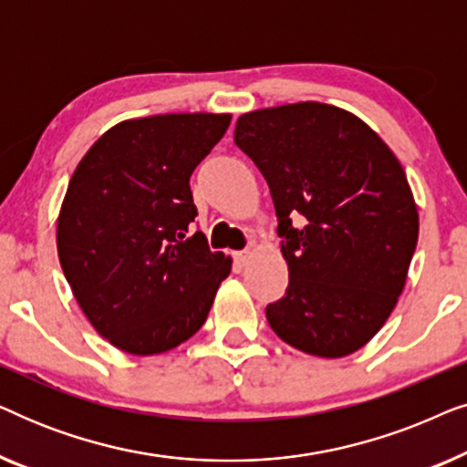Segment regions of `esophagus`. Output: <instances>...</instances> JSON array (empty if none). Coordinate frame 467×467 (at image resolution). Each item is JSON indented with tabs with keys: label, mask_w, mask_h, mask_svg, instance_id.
Instances as JSON below:
<instances>
[{
	"label": "esophagus",
	"mask_w": 467,
	"mask_h": 467,
	"mask_svg": "<svg viewBox=\"0 0 467 467\" xmlns=\"http://www.w3.org/2000/svg\"><path fill=\"white\" fill-rule=\"evenodd\" d=\"M251 257H253V253H251V251H240V253H235V254H234L235 264H238L240 267L248 265V261H251Z\"/></svg>",
	"instance_id": "esophagus-1"
}]
</instances>
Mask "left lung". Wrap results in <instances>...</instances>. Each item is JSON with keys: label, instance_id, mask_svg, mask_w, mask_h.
<instances>
[{"label": "left lung", "instance_id": "left-lung-1", "mask_svg": "<svg viewBox=\"0 0 467 467\" xmlns=\"http://www.w3.org/2000/svg\"><path fill=\"white\" fill-rule=\"evenodd\" d=\"M234 142L267 181L289 265L285 297L265 308L274 334L325 359L366 347L404 291L419 240L398 157L359 117L321 101L242 114Z\"/></svg>", "mask_w": 467, "mask_h": 467}]
</instances>
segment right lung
<instances>
[{"label": "right lung", "mask_w": 467, "mask_h": 467, "mask_svg": "<svg viewBox=\"0 0 467 467\" xmlns=\"http://www.w3.org/2000/svg\"><path fill=\"white\" fill-rule=\"evenodd\" d=\"M232 114L178 112L114 125L80 159L57 219V253L88 323L130 355H159L206 323L232 257L189 235V178Z\"/></svg>", "instance_id": "add662e5"}]
</instances>
